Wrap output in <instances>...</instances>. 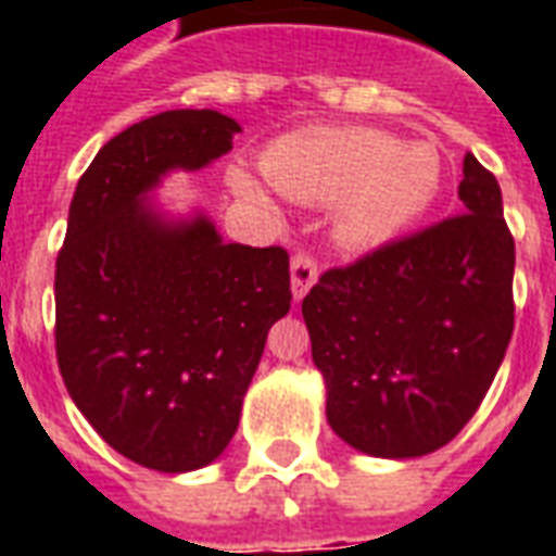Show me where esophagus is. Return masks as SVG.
<instances>
[{
  "label": "esophagus",
  "mask_w": 556,
  "mask_h": 556,
  "mask_svg": "<svg viewBox=\"0 0 556 556\" xmlns=\"http://www.w3.org/2000/svg\"><path fill=\"white\" fill-rule=\"evenodd\" d=\"M314 282H317V262L308 253H296L291 260V291H294L296 303L308 294Z\"/></svg>",
  "instance_id": "obj_1"
}]
</instances>
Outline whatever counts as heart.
Masks as SVG:
<instances>
[{
	"instance_id": "obj_1",
	"label": "heart",
	"mask_w": 556,
	"mask_h": 556,
	"mask_svg": "<svg viewBox=\"0 0 556 556\" xmlns=\"http://www.w3.org/2000/svg\"><path fill=\"white\" fill-rule=\"evenodd\" d=\"M262 176L282 195L331 207L343 248H375L418 222L441 192V155L427 141H397L366 126H308L262 152ZM239 195L265 201V187L242 167L230 169Z\"/></svg>"
}]
</instances>
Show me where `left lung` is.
<instances>
[{
  "mask_svg": "<svg viewBox=\"0 0 556 556\" xmlns=\"http://www.w3.org/2000/svg\"><path fill=\"white\" fill-rule=\"evenodd\" d=\"M458 199L465 213L326 270L303 300L326 418L366 456L418 458L456 439L514 334V236L470 152Z\"/></svg>",
  "mask_w": 556,
  "mask_h": 556,
  "instance_id": "8db88e82",
  "label": "left lung"
}]
</instances>
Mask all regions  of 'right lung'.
I'll list each match as a JSON object with an SVG mask.
<instances>
[{"label":"right lung","instance_id":"1","mask_svg":"<svg viewBox=\"0 0 556 556\" xmlns=\"http://www.w3.org/2000/svg\"><path fill=\"white\" fill-rule=\"evenodd\" d=\"M242 126L173 109L115 135L83 173L56 256V364L98 435L187 473L233 439L270 326L291 308L282 248L222 242L201 210L152 201L164 176L233 150Z\"/></svg>","mask_w":556,"mask_h":556}]
</instances>
